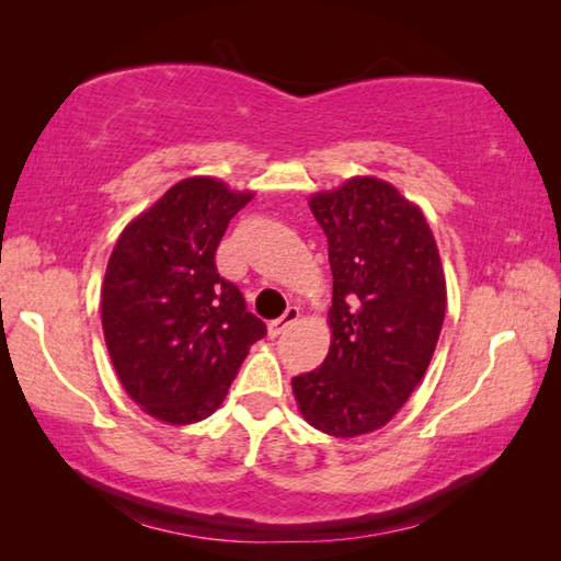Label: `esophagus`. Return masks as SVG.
<instances>
[{
    "label": "esophagus",
    "mask_w": 561,
    "mask_h": 561,
    "mask_svg": "<svg viewBox=\"0 0 561 561\" xmlns=\"http://www.w3.org/2000/svg\"><path fill=\"white\" fill-rule=\"evenodd\" d=\"M299 316H301V311L296 306H289L287 311H284V316L282 318H277V320H272V323L267 325V332H270V337H279L284 330H289L296 320H299Z\"/></svg>",
    "instance_id": "esophagus-1"
}]
</instances>
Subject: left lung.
Returning a JSON list of instances; mask_svg holds the SVG:
<instances>
[{"label": "left lung", "mask_w": 561, "mask_h": 561, "mask_svg": "<svg viewBox=\"0 0 561 561\" xmlns=\"http://www.w3.org/2000/svg\"><path fill=\"white\" fill-rule=\"evenodd\" d=\"M332 270L325 362L291 378L304 420L352 438L388 424L432 362L446 316V277L422 209L359 175L308 199Z\"/></svg>", "instance_id": "left-lung-1"}]
</instances>
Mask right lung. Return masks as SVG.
<instances>
[{
  "label": "right lung",
  "mask_w": 561,
  "mask_h": 561,
  "mask_svg": "<svg viewBox=\"0 0 561 561\" xmlns=\"http://www.w3.org/2000/svg\"><path fill=\"white\" fill-rule=\"evenodd\" d=\"M250 199L217 178H185L113 248L101 294L105 344L127 396L161 422L209 416L250 344L267 335L214 262L226 226Z\"/></svg>",
  "instance_id": "right-lung-1"
}]
</instances>
